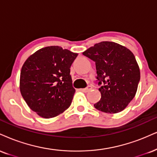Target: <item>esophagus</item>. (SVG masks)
Returning <instances> with one entry per match:
<instances>
[{"mask_svg":"<svg viewBox=\"0 0 157 157\" xmlns=\"http://www.w3.org/2000/svg\"><path fill=\"white\" fill-rule=\"evenodd\" d=\"M91 89H92V86H88L86 87V88L81 89V90H82V91H83V92H88L89 90H90Z\"/></svg>","mask_w":157,"mask_h":157,"instance_id":"esophagus-1","label":"esophagus"}]
</instances>
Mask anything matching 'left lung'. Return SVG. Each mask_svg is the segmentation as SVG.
I'll use <instances>...</instances> for the list:
<instances>
[{"label": "left lung", "instance_id": "obj_1", "mask_svg": "<svg viewBox=\"0 0 157 157\" xmlns=\"http://www.w3.org/2000/svg\"><path fill=\"white\" fill-rule=\"evenodd\" d=\"M94 60L101 99L94 107L101 112L117 113L135 97L140 79V69L132 52L125 47L101 41L82 52Z\"/></svg>", "mask_w": 157, "mask_h": 157}]
</instances>
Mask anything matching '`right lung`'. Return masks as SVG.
<instances>
[{"label": "right lung", "instance_id": "add662e5", "mask_svg": "<svg viewBox=\"0 0 157 157\" xmlns=\"http://www.w3.org/2000/svg\"><path fill=\"white\" fill-rule=\"evenodd\" d=\"M77 53L58 46L41 48L25 60L20 89L28 107L39 116L53 118L69 108L75 89L70 67Z\"/></svg>", "mask_w": 157, "mask_h": 157}]
</instances>
